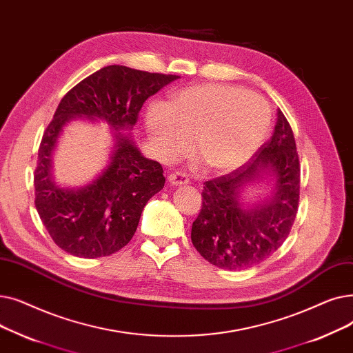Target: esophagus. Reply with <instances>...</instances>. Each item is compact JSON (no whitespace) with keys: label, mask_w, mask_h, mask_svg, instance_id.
Segmentation results:
<instances>
[{"label":"esophagus","mask_w":353,"mask_h":353,"mask_svg":"<svg viewBox=\"0 0 353 353\" xmlns=\"http://www.w3.org/2000/svg\"><path fill=\"white\" fill-rule=\"evenodd\" d=\"M168 182L171 183V185L174 187H178V185H185V183L190 182V178L183 174V172H172L168 175Z\"/></svg>","instance_id":"obj_1"}]
</instances>
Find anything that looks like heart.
I'll return each instance as SVG.
<instances>
[{"mask_svg": "<svg viewBox=\"0 0 353 353\" xmlns=\"http://www.w3.org/2000/svg\"><path fill=\"white\" fill-rule=\"evenodd\" d=\"M272 112L265 100L221 83L182 89L145 113L148 135L162 159L185 154L190 141L210 171L223 174L253 155L267 137Z\"/></svg>", "mask_w": 353, "mask_h": 353, "instance_id": "heart-1", "label": "heart"}]
</instances>
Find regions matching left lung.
<instances>
[{"instance_id":"1","label":"left lung","mask_w":353,"mask_h":353,"mask_svg":"<svg viewBox=\"0 0 353 353\" xmlns=\"http://www.w3.org/2000/svg\"><path fill=\"white\" fill-rule=\"evenodd\" d=\"M264 176L274 179L272 195L246 207L241 192ZM300 192V165L293 130L277 110L273 137L247 163L204 182L203 208L192 223L198 253L224 270H244L264 261L286 241Z\"/></svg>"}]
</instances>
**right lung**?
I'll use <instances>...</instances> for the list:
<instances>
[{
	"label": "right lung",
	"mask_w": 353,
	"mask_h": 353,
	"mask_svg": "<svg viewBox=\"0 0 353 353\" xmlns=\"http://www.w3.org/2000/svg\"><path fill=\"white\" fill-rule=\"evenodd\" d=\"M179 76L108 65L65 93L47 126L34 172L36 208L53 241L76 257L96 259L123 248L148 201L165 185L159 162L145 158L132 137L145 100ZM73 117L102 119L114 128L108 166L83 189H61L52 178V152Z\"/></svg>",
	"instance_id": "obj_1"
}]
</instances>
